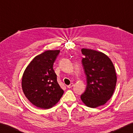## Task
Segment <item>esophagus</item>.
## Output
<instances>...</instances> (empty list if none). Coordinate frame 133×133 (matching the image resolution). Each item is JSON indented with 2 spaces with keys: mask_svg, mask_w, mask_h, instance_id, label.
<instances>
[{
  "mask_svg": "<svg viewBox=\"0 0 133 133\" xmlns=\"http://www.w3.org/2000/svg\"><path fill=\"white\" fill-rule=\"evenodd\" d=\"M74 86V83H71L69 85H67V87L68 88V89H70V88H71V87H72Z\"/></svg>",
  "mask_w": 133,
  "mask_h": 133,
  "instance_id": "1",
  "label": "esophagus"
}]
</instances>
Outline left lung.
Listing matches in <instances>:
<instances>
[{
    "instance_id": "1",
    "label": "left lung",
    "mask_w": 133,
    "mask_h": 133,
    "mask_svg": "<svg viewBox=\"0 0 133 133\" xmlns=\"http://www.w3.org/2000/svg\"><path fill=\"white\" fill-rule=\"evenodd\" d=\"M82 65L86 75L87 85L81 99L88 107L95 108L111 99L115 90L116 75L113 63L103 53L82 49Z\"/></svg>"
}]
</instances>
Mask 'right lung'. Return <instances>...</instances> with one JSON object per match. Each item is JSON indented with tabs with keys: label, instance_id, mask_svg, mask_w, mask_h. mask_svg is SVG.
I'll use <instances>...</instances> for the list:
<instances>
[{
	"label": "right lung",
	"instance_id": "1",
	"mask_svg": "<svg viewBox=\"0 0 133 133\" xmlns=\"http://www.w3.org/2000/svg\"><path fill=\"white\" fill-rule=\"evenodd\" d=\"M60 50H47L36 56L22 75V88L31 103L42 109H49L58 103L64 94L53 68Z\"/></svg>",
	"mask_w": 133,
	"mask_h": 133
}]
</instances>
